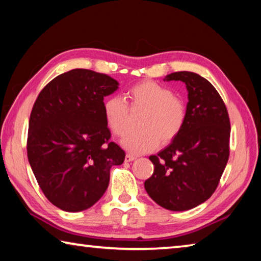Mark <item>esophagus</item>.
Listing matches in <instances>:
<instances>
[{
    "label": "esophagus",
    "mask_w": 261,
    "mask_h": 261,
    "mask_svg": "<svg viewBox=\"0 0 261 261\" xmlns=\"http://www.w3.org/2000/svg\"><path fill=\"white\" fill-rule=\"evenodd\" d=\"M136 159V157L135 156H133V154H126V157H125V162L126 163H129V162H133V161H135Z\"/></svg>",
    "instance_id": "1"
}]
</instances>
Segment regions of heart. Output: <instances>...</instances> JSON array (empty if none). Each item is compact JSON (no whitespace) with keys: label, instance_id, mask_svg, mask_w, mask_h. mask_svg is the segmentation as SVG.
<instances>
[{"label":"heart","instance_id":"b5f03b06","mask_svg":"<svg viewBox=\"0 0 261 261\" xmlns=\"http://www.w3.org/2000/svg\"><path fill=\"white\" fill-rule=\"evenodd\" d=\"M132 109H142L138 132L126 135L122 147L135 154L156 149L161 141L167 144L174 140L184 127L187 118L186 103L171 89L153 81H142L127 91ZM103 111L107 125L114 135L122 136L127 129L128 108L125 100L111 96L104 102Z\"/></svg>","mask_w":261,"mask_h":261}]
</instances>
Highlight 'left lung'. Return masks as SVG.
<instances>
[{"instance_id": "obj_1", "label": "left lung", "mask_w": 261, "mask_h": 261, "mask_svg": "<svg viewBox=\"0 0 261 261\" xmlns=\"http://www.w3.org/2000/svg\"><path fill=\"white\" fill-rule=\"evenodd\" d=\"M173 80L188 90L186 122L168 147L149 157L153 173L144 188L162 207L187 211L217 189L229 158L230 121L221 96L205 77L181 71L164 79Z\"/></svg>"}]
</instances>
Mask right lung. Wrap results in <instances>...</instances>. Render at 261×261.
<instances>
[{
    "label": "right lung",
    "instance_id": "add662e5",
    "mask_svg": "<svg viewBox=\"0 0 261 261\" xmlns=\"http://www.w3.org/2000/svg\"><path fill=\"white\" fill-rule=\"evenodd\" d=\"M103 73L75 68L53 79L32 109L27 157L45 197L66 212H80L108 189L110 170L125 151L110 142L103 99L118 89Z\"/></svg>",
    "mask_w": 261,
    "mask_h": 261
}]
</instances>
